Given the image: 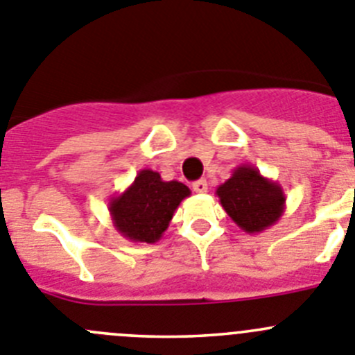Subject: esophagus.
I'll list each match as a JSON object with an SVG mask.
<instances>
[{
	"label": "esophagus",
	"instance_id": "esophagus-1",
	"mask_svg": "<svg viewBox=\"0 0 355 355\" xmlns=\"http://www.w3.org/2000/svg\"><path fill=\"white\" fill-rule=\"evenodd\" d=\"M193 189L196 191V193H207V191H208L207 180H203V178H201V180H196L193 184Z\"/></svg>",
	"mask_w": 355,
	"mask_h": 355
}]
</instances>
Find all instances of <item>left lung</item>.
Wrapping results in <instances>:
<instances>
[{"instance_id":"left-lung-1","label":"left lung","mask_w":355,"mask_h":355,"mask_svg":"<svg viewBox=\"0 0 355 355\" xmlns=\"http://www.w3.org/2000/svg\"><path fill=\"white\" fill-rule=\"evenodd\" d=\"M215 194L234 224L248 234L263 233L286 211L282 185L263 177L252 164L234 168L233 175L218 185Z\"/></svg>"}]
</instances>
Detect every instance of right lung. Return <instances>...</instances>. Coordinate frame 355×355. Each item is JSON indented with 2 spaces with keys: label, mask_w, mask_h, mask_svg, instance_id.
Returning a JSON list of instances; mask_svg holds the SVG:
<instances>
[{
  "label": "right lung",
  "mask_w": 355,
  "mask_h": 355,
  "mask_svg": "<svg viewBox=\"0 0 355 355\" xmlns=\"http://www.w3.org/2000/svg\"><path fill=\"white\" fill-rule=\"evenodd\" d=\"M189 196L191 189L182 182H164L157 171L140 170L124 193L110 198L108 211L125 240L155 243L170 226L178 205Z\"/></svg>",
  "instance_id": "add662e5"
}]
</instances>
